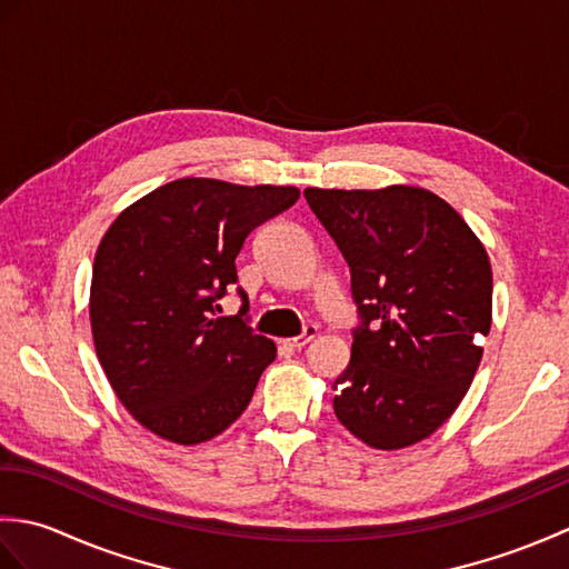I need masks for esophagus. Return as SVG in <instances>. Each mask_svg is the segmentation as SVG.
I'll use <instances>...</instances> for the list:
<instances>
[{
	"instance_id": "1",
	"label": "esophagus",
	"mask_w": 569,
	"mask_h": 569,
	"mask_svg": "<svg viewBox=\"0 0 569 569\" xmlns=\"http://www.w3.org/2000/svg\"><path fill=\"white\" fill-rule=\"evenodd\" d=\"M318 337V328L316 325H308V328L300 332L298 337H291V340H286V345L291 347V349H303L308 342H312Z\"/></svg>"
}]
</instances>
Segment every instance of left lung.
<instances>
[{
    "mask_svg": "<svg viewBox=\"0 0 569 569\" xmlns=\"http://www.w3.org/2000/svg\"><path fill=\"white\" fill-rule=\"evenodd\" d=\"M352 273L359 325L335 416L377 450L426 440L469 391L491 328V263L430 190L306 188Z\"/></svg>",
    "mask_w": 569,
    "mask_h": 569,
    "instance_id": "1",
    "label": "left lung"
}]
</instances>
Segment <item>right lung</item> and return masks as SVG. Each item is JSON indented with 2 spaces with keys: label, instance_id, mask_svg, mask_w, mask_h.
Wrapping results in <instances>:
<instances>
[{
  "label": "right lung",
  "instance_id": "obj_1",
  "mask_svg": "<svg viewBox=\"0 0 569 569\" xmlns=\"http://www.w3.org/2000/svg\"><path fill=\"white\" fill-rule=\"evenodd\" d=\"M291 186L178 178L117 217L92 266L98 359L124 408L178 445L212 440L244 413L276 345L217 300L237 283L244 239L296 204Z\"/></svg>",
  "mask_w": 569,
  "mask_h": 569
}]
</instances>
